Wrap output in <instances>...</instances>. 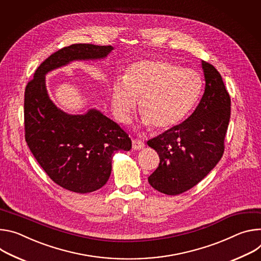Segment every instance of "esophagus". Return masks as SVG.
<instances>
[{
    "mask_svg": "<svg viewBox=\"0 0 261 261\" xmlns=\"http://www.w3.org/2000/svg\"><path fill=\"white\" fill-rule=\"evenodd\" d=\"M144 143L141 141V140H133V149L134 150H140V149H143L144 148Z\"/></svg>",
    "mask_w": 261,
    "mask_h": 261,
    "instance_id": "esophagus-1",
    "label": "esophagus"
}]
</instances>
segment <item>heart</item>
Returning a JSON list of instances; mask_svg holds the SVG:
<instances>
[{"label": "heart", "mask_w": 261, "mask_h": 261, "mask_svg": "<svg viewBox=\"0 0 261 261\" xmlns=\"http://www.w3.org/2000/svg\"><path fill=\"white\" fill-rule=\"evenodd\" d=\"M202 90L199 73L165 59L134 63L124 79L112 87L115 118L127 123L140 99L141 124L165 130L180 123L195 107Z\"/></svg>", "instance_id": "obj_1"}]
</instances>
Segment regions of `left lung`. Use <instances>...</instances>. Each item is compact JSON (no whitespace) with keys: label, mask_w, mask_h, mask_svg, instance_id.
<instances>
[{"label":"left lung","mask_w":261,"mask_h":261,"mask_svg":"<svg viewBox=\"0 0 261 261\" xmlns=\"http://www.w3.org/2000/svg\"><path fill=\"white\" fill-rule=\"evenodd\" d=\"M201 66L205 88L193 114L147 142L160 155V165L148 182L163 194L174 196L196 186L217 166L224 152L230 96L219 71L205 61H201Z\"/></svg>","instance_id":"left-lung-1"}]
</instances>
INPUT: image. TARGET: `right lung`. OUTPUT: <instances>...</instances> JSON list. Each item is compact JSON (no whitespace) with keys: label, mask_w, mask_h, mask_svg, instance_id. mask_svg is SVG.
I'll return each instance as SVG.
<instances>
[{"label":"right lung","mask_w":261,"mask_h":261,"mask_svg":"<svg viewBox=\"0 0 261 261\" xmlns=\"http://www.w3.org/2000/svg\"><path fill=\"white\" fill-rule=\"evenodd\" d=\"M113 46L77 43L50 55L24 91V129L28 146L49 178L80 194L103 187L113 155L132 149L128 135L99 110L68 114L49 98L45 75L75 61L106 59Z\"/></svg>","instance_id":"obj_1"}]
</instances>
